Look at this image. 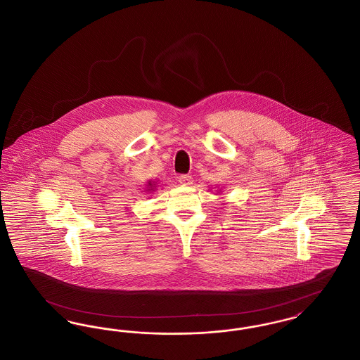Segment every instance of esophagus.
Here are the masks:
<instances>
[{
  "label": "esophagus",
  "mask_w": 360,
  "mask_h": 360,
  "mask_svg": "<svg viewBox=\"0 0 360 360\" xmlns=\"http://www.w3.org/2000/svg\"><path fill=\"white\" fill-rule=\"evenodd\" d=\"M178 182L182 186H190V185H193V176L191 175H179Z\"/></svg>",
  "instance_id": "34e87169"
}]
</instances>
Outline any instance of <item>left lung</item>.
Returning <instances> with one entry per match:
<instances>
[{
  "label": "left lung",
  "mask_w": 360,
  "mask_h": 360,
  "mask_svg": "<svg viewBox=\"0 0 360 360\" xmlns=\"http://www.w3.org/2000/svg\"><path fill=\"white\" fill-rule=\"evenodd\" d=\"M220 191H221V190H220Z\"/></svg>",
  "instance_id": "8db88e82"
}]
</instances>
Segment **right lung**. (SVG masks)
<instances>
[{
  "instance_id": "obj_1",
  "label": "right lung",
  "mask_w": 360,
  "mask_h": 360,
  "mask_svg": "<svg viewBox=\"0 0 360 360\" xmlns=\"http://www.w3.org/2000/svg\"><path fill=\"white\" fill-rule=\"evenodd\" d=\"M155 185H156V182L153 181V179H150V181L147 182V185H146V186H147L146 191H147V193H153V191H155V188H156Z\"/></svg>"
}]
</instances>
